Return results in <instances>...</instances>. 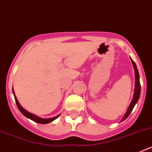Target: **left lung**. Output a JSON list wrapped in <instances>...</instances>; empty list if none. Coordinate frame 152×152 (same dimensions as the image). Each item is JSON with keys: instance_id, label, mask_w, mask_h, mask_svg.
Segmentation results:
<instances>
[{"instance_id": "obj_1", "label": "left lung", "mask_w": 152, "mask_h": 152, "mask_svg": "<svg viewBox=\"0 0 152 152\" xmlns=\"http://www.w3.org/2000/svg\"><path fill=\"white\" fill-rule=\"evenodd\" d=\"M131 61H132V64H133L134 70H135V91H134V95H133V98H132V100L129 107L128 110H127V111H126V114H125L124 117H123L122 121L125 120L126 118L129 116V114L131 113V112L132 111V110H133L134 107H135V105L136 104L138 100H139V96H140V93H141V85H140V81H139V72H138V69H137L136 64H135V63L134 62L133 60L131 59Z\"/></svg>"}]
</instances>
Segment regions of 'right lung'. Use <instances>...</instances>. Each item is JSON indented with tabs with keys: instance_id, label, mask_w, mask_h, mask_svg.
<instances>
[{
	"instance_id": "obj_1",
	"label": "right lung",
	"mask_w": 152,
	"mask_h": 152,
	"mask_svg": "<svg viewBox=\"0 0 152 152\" xmlns=\"http://www.w3.org/2000/svg\"><path fill=\"white\" fill-rule=\"evenodd\" d=\"M13 96H14V98H15V101H16V103H17V107H18L19 109V110L20 111V112L22 113L23 115H24L26 117H27L28 119H30L31 120H33V121L36 122V123H40V124H47V123H51V122H52L53 120H55V119H57V118L59 116V115H58V116H55V117H52V118H49V119H43V118L39 117V116H36V115H34V114L28 112V111H26L25 109L23 108L22 106L20 104V103H19L18 100H17V96H16L15 94H14L13 89Z\"/></svg>"
}]
</instances>
